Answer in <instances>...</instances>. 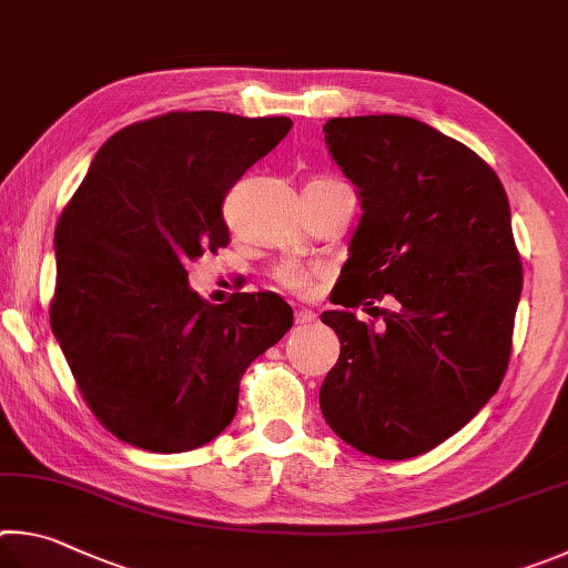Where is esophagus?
<instances>
[{"label":"esophagus","instance_id":"1","mask_svg":"<svg viewBox=\"0 0 568 568\" xmlns=\"http://www.w3.org/2000/svg\"><path fill=\"white\" fill-rule=\"evenodd\" d=\"M316 322V314L312 310H300L296 312V326H310Z\"/></svg>","mask_w":568,"mask_h":568}]
</instances>
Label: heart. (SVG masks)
Segmentation results:
<instances>
[{
    "instance_id": "obj_1",
    "label": "heart",
    "mask_w": 568,
    "mask_h": 568,
    "mask_svg": "<svg viewBox=\"0 0 568 568\" xmlns=\"http://www.w3.org/2000/svg\"><path fill=\"white\" fill-rule=\"evenodd\" d=\"M316 268H310V266H302V264H294V262H290V264H282V266H276L274 268V278L278 284L284 286V290H290V292H300V294H304V292H310L312 290V284H314V278H316Z\"/></svg>"
}]
</instances>
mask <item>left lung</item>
<instances>
[{
  "mask_svg": "<svg viewBox=\"0 0 568 568\" xmlns=\"http://www.w3.org/2000/svg\"><path fill=\"white\" fill-rule=\"evenodd\" d=\"M329 154L359 189L342 268L346 308L392 295L382 325L324 312L342 342L320 404L332 432L376 459L426 454L469 424L509 366L521 262L494 169L412 116H336Z\"/></svg>",
  "mask_w": 568,
  "mask_h": 568,
  "instance_id": "left-lung-1",
  "label": "left lung"
}]
</instances>
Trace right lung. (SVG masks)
<instances>
[{
	"instance_id": "obj_1",
	"label": "right lung",
	"mask_w": 568,
	"mask_h": 568,
	"mask_svg": "<svg viewBox=\"0 0 568 568\" xmlns=\"http://www.w3.org/2000/svg\"><path fill=\"white\" fill-rule=\"evenodd\" d=\"M290 116L169 112L109 136L54 232L49 320L79 392L116 439L156 454L232 424L239 382L292 329L282 296L209 304L186 264L229 244L224 196Z\"/></svg>"
}]
</instances>
